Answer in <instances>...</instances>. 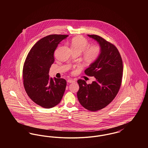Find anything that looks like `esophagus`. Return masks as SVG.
<instances>
[{
	"mask_svg": "<svg viewBox=\"0 0 148 148\" xmlns=\"http://www.w3.org/2000/svg\"><path fill=\"white\" fill-rule=\"evenodd\" d=\"M67 82H68V83H72L75 82V80L74 79H68Z\"/></svg>",
	"mask_w": 148,
	"mask_h": 148,
	"instance_id": "obj_1",
	"label": "esophagus"
}]
</instances>
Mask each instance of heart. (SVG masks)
<instances>
[{
  "instance_id": "obj_1",
  "label": "heart",
  "mask_w": 148,
  "mask_h": 148,
  "mask_svg": "<svg viewBox=\"0 0 148 148\" xmlns=\"http://www.w3.org/2000/svg\"><path fill=\"white\" fill-rule=\"evenodd\" d=\"M89 42L82 36L74 37L71 42V47L73 53L81 54L83 53V60L86 65L94 63L101 53V47L98 44L89 47Z\"/></svg>"
}]
</instances>
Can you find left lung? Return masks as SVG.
<instances>
[{"mask_svg": "<svg viewBox=\"0 0 148 148\" xmlns=\"http://www.w3.org/2000/svg\"><path fill=\"white\" fill-rule=\"evenodd\" d=\"M88 36L98 42L101 53L84 71L96 80L87 84L84 80L79 79L77 97L84 108L95 112L109 104L117 95L121 84L123 66L119 52L114 45L98 35Z\"/></svg>", "mask_w": 148, "mask_h": 148, "instance_id": "left-lung-1", "label": "left lung"}]
</instances>
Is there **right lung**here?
<instances>
[{"label": "right lung", "mask_w": 148, "mask_h": 148, "mask_svg": "<svg viewBox=\"0 0 148 148\" xmlns=\"http://www.w3.org/2000/svg\"><path fill=\"white\" fill-rule=\"evenodd\" d=\"M68 35L52 34L40 39L27 56L23 70V84L29 97L42 108L58 105L63 98L66 82L62 78L49 77L58 45Z\"/></svg>", "instance_id": "right-lung-1"}]
</instances>
